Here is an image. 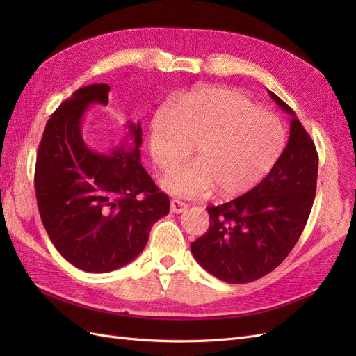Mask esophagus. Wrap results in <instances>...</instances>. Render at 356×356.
Listing matches in <instances>:
<instances>
[{
    "mask_svg": "<svg viewBox=\"0 0 356 356\" xmlns=\"http://www.w3.org/2000/svg\"><path fill=\"white\" fill-rule=\"evenodd\" d=\"M186 209H187V203L181 202V200H177V199H172L170 200V212L181 213V212H184Z\"/></svg>",
    "mask_w": 356,
    "mask_h": 356,
    "instance_id": "obj_1",
    "label": "esophagus"
}]
</instances>
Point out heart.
Returning a JSON list of instances; mask_svg holds the SVG:
<instances>
[{
	"label": "heart",
	"mask_w": 356,
	"mask_h": 356,
	"mask_svg": "<svg viewBox=\"0 0 356 356\" xmlns=\"http://www.w3.org/2000/svg\"><path fill=\"white\" fill-rule=\"evenodd\" d=\"M277 117L260 110L246 95L227 88H199L181 96L177 106L156 110L149 126V152L160 169L190 156L197 160L172 168L163 186L191 197L212 187L221 197L252 188L267 174L284 147Z\"/></svg>",
	"instance_id": "1"
}]
</instances>
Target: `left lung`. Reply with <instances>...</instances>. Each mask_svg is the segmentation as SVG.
Here are the masks:
<instances>
[{
  "mask_svg": "<svg viewBox=\"0 0 356 356\" xmlns=\"http://www.w3.org/2000/svg\"><path fill=\"white\" fill-rule=\"evenodd\" d=\"M268 93L293 117L284 153L252 190L208 207L209 229L190 245L204 270L229 284L257 281L285 260L305 230L316 195L315 144L291 106Z\"/></svg>",
  "mask_w": 356,
  "mask_h": 356,
  "instance_id": "1",
  "label": "left lung"
}]
</instances>
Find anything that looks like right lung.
<instances>
[{
	"mask_svg": "<svg viewBox=\"0 0 356 356\" xmlns=\"http://www.w3.org/2000/svg\"><path fill=\"white\" fill-rule=\"evenodd\" d=\"M108 84L79 89L51 114L35 163L40 217L59 254L80 270L105 273L141 252L152 225L169 213V197L141 165V124L134 148L111 154L84 144L80 122L90 104H108Z\"/></svg>",
	"mask_w": 356,
	"mask_h": 356,
	"instance_id": "add662e5",
	"label": "right lung"
}]
</instances>
